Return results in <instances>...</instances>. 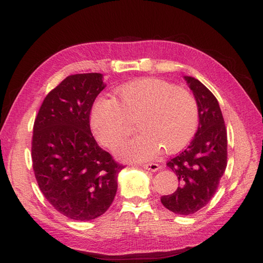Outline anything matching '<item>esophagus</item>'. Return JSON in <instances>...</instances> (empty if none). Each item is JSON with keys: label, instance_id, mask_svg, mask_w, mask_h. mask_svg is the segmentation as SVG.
I'll list each match as a JSON object with an SVG mask.
<instances>
[{"label": "esophagus", "instance_id": "obj_1", "mask_svg": "<svg viewBox=\"0 0 263 263\" xmlns=\"http://www.w3.org/2000/svg\"><path fill=\"white\" fill-rule=\"evenodd\" d=\"M142 167L146 170H151V172H157V170L160 169V166L158 163L151 162V163H144L142 164Z\"/></svg>", "mask_w": 263, "mask_h": 263}]
</instances>
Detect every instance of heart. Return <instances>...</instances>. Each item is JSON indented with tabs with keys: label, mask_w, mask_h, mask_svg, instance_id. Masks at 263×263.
<instances>
[{
	"label": "heart",
	"mask_w": 263,
	"mask_h": 263,
	"mask_svg": "<svg viewBox=\"0 0 263 263\" xmlns=\"http://www.w3.org/2000/svg\"><path fill=\"white\" fill-rule=\"evenodd\" d=\"M139 131L120 150L126 160L155 158L161 149L173 154L194 138L199 123L196 97L188 89L160 79L144 78L115 90V101L100 97L90 112V125L97 141L117 149L136 122Z\"/></svg>",
	"instance_id": "heart-1"
}]
</instances>
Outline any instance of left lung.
Instances as JSON below:
<instances>
[{"label":"left lung","mask_w":263,"mask_h":263,"mask_svg":"<svg viewBox=\"0 0 263 263\" xmlns=\"http://www.w3.org/2000/svg\"><path fill=\"white\" fill-rule=\"evenodd\" d=\"M185 78L198 103V130L192 142L167 162L180 185L175 193L161 196L162 205L180 215L194 214L209 204L228 164V132L216 97L198 79Z\"/></svg>","instance_id":"1"}]
</instances>
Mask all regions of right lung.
Instances as JSON below:
<instances>
[{"label": "right lung", "instance_id": "obj_1", "mask_svg": "<svg viewBox=\"0 0 263 263\" xmlns=\"http://www.w3.org/2000/svg\"><path fill=\"white\" fill-rule=\"evenodd\" d=\"M104 87L97 72L66 77L45 97L33 124L31 158L38 186L54 210L76 221L107 211L124 168L90 131V109Z\"/></svg>", "mask_w": 263, "mask_h": 263}]
</instances>
